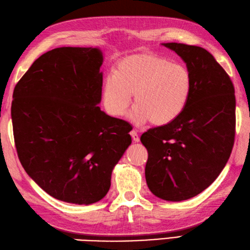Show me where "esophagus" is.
<instances>
[{
    "label": "esophagus",
    "instance_id": "obj_1",
    "mask_svg": "<svg viewBox=\"0 0 250 250\" xmlns=\"http://www.w3.org/2000/svg\"><path fill=\"white\" fill-rule=\"evenodd\" d=\"M130 136H131V138H132V141H134V142H139V141H140L139 135L137 134V131H135V130L130 131Z\"/></svg>",
    "mask_w": 250,
    "mask_h": 250
}]
</instances>
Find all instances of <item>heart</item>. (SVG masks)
<instances>
[{"instance_id": "1", "label": "heart", "mask_w": 250, "mask_h": 250, "mask_svg": "<svg viewBox=\"0 0 250 250\" xmlns=\"http://www.w3.org/2000/svg\"><path fill=\"white\" fill-rule=\"evenodd\" d=\"M191 86V74L185 65L171 63L153 52L134 53L121 59L114 75L104 78L103 99L108 113L120 118L126 113L134 94L136 123L165 126L185 109Z\"/></svg>"}]
</instances>
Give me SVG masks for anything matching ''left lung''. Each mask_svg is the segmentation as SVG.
Segmentation results:
<instances>
[{
  "instance_id": "1",
  "label": "left lung",
  "mask_w": 250,
  "mask_h": 250,
  "mask_svg": "<svg viewBox=\"0 0 250 250\" xmlns=\"http://www.w3.org/2000/svg\"><path fill=\"white\" fill-rule=\"evenodd\" d=\"M162 45L185 62L191 92L179 118L148 129L140 140L148 153L149 190L163 200L179 202L207 189L228 162L235 136V95L230 77L207 50Z\"/></svg>"
}]
</instances>
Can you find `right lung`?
<instances>
[{
    "label": "right lung",
    "instance_id": "right-lung-1",
    "mask_svg": "<svg viewBox=\"0 0 250 250\" xmlns=\"http://www.w3.org/2000/svg\"><path fill=\"white\" fill-rule=\"evenodd\" d=\"M104 55L93 47L43 53L17 83L12 121L25 172L58 200L88 205L107 195L131 144L129 126L101 110Z\"/></svg>",
    "mask_w": 250,
    "mask_h": 250
}]
</instances>
